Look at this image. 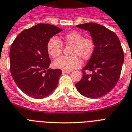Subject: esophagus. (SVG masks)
<instances>
[{
    "label": "esophagus",
    "instance_id": "obj_1",
    "mask_svg": "<svg viewBox=\"0 0 132 132\" xmlns=\"http://www.w3.org/2000/svg\"><path fill=\"white\" fill-rule=\"evenodd\" d=\"M71 72V70H62V74H69Z\"/></svg>",
    "mask_w": 132,
    "mask_h": 132
}]
</instances>
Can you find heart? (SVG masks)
Returning a JSON list of instances; mask_svg holds the SVG:
<instances>
[{"mask_svg": "<svg viewBox=\"0 0 132 132\" xmlns=\"http://www.w3.org/2000/svg\"><path fill=\"white\" fill-rule=\"evenodd\" d=\"M62 41L67 45H72L70 49L71 56H62L53 62L55 68L63 70H71L79 68L81 61L88 60L93 55L95 49L94 40L89 37H84L77 31H71L62 37ZM63 50L62 43L57 37H51L47 44V51L51 57L55 58L60 55Z\"/></svg>", "mask_w": 132, "mask_h": 132, "instance_id": "obj_1", "label": "heart"}]
</instances>
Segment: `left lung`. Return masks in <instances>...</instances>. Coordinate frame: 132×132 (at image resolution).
I'll use <instances>...</instances> for the list:
<instances>
[{"mask_svg": "<svg viewBox=\"0 0 132 132\" xmlns=\"http://www.w3.org/2000/svg\"><path fill=\"white\" fill-rule=\"evenodd\" d=\"M76 27L88 31L95 44L94 53L83 68V77L76 83V88L85 97L98 98L111 92L118 82L123 51L116 34L103 26L91 22ZM85 69L92 73L87 75Z\"/></svg>", "mask_w": 132, "mask_h": 132, "instance_id": "obj_1", "label": "left lung"}]
</instances>
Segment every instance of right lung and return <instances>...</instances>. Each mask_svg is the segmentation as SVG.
<instances>
[{
    "label": "right lung",
    "mask_w": 132,
    "mask_h": 132,
    "mask_svg": "<svg viewBox=\"0 0 132 132\" xmlns=\"http://www.w3.org/2000/svg\"><path fill=\"white\" fill-rule=\"evenodd\" d=\"M62 30L55 26L38 23L22 31L11 46V73L18 87L30 97L44 98L57 86L62 70L48 68L51 60L47 44Z\"/></svg>",
    "instance_id": "1"
}]
</instances>
